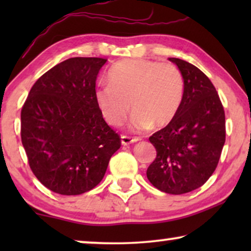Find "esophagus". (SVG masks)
<instances>
[{
	"mask_svg": "<svg viewBox=\"0 0 251 251\" xmlns=\"http://www.w3.org/2000/svg\"><path fill=\"white\" fill-rule=\"evenodd\" d=\"M139 142V138H131V137L128 136H121V144L123 146L129 145V144H133Z\"/></svg>",
	"mask_w": 251,
	"mask_h": 251,
	"instance_id": "obj_1",
	"label": "esophagus"
}]
</instances>
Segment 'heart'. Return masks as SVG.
Returning a JSON list of instances; mask_svg holds the SVG:
<instances>
[{
  "instance_id": "b5f03b06",
  "label": "heart",
  "mask_w": 251,
  "mask_h": 251,
  "mask_svg": "<svg viewBox=\"0 0 251 251\" xmlns=\"http://www.w3.org/2000/svg\"><path fill=\"white\" fill-rule=\"evenodd\" d=\"M109 84L95 91V101L108 125L121 126L130 111V129L143 132L153 125L161 128L179 111L185 83L173 64L147 59H126L108 71Z\"/></svg>"
}]
</instances>
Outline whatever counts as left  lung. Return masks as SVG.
<instances>
[{
  "mask_svg": "<svg viewBox=\"0 0 251 251\" xmlns=\"http://www.w3.org/2000/svg\"><path fill=\"white\" fill-rule=\"evenodd\" d=\"M169 60L184 77V98L169 125L150 137L156 157L146 175L157 190L178 195L197 190L214 174L225 144V113L203 72L178 58Z\"/></svg>",
  "mask_w": 251,
  "mask_h": 251,
  "instance_id": "1",
  "label": "left lung"
}]
</instances>
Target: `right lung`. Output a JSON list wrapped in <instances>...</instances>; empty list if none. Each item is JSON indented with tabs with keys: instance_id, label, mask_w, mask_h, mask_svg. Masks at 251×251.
Here are the masks:
<instances>
[{
	"instance_id": "1",
	"label": "right lung",
	"mask_w": 251,
	"mask_h": 251,
	"mask_svg": "<svg viewBox=\"0 0 251 251\" xmlns=\"http://www.w3.org/2000/svg\"><path fill=\"white\" fill-rule=\"evenodd\" d=\"M107 59L75 57L56 65L30 89L22 109V143L47 188L78 195L100 183L121 142L95 101Z\"/></svg>"
}]
</instances>
